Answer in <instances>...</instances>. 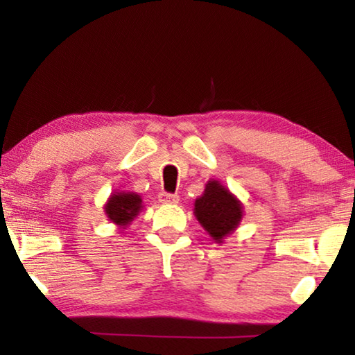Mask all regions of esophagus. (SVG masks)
Returning a JSON list of instances; mask_svg holds the SVG:
<instances>
[{
	"instance_id": "esophagus-1",
	"label": "esophagus",
	"mask_w": 355,
	"mask_h": 355,
	"mask_svg": "<svg viewBox=\"0 0 355 355\" xmlns=\"http://www.w3.org/2000/svg\"><path fill=\"white\" fill-rule=\"evenodd\" d=\"M158 200L163 203V205H171V203L178 202V196L169 194V192H161V194L158 196Z\"/></svg>"
}]
</instances>
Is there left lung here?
Segmentation results:
<instances>
[{"label": "left lung", "mask_w": 355, "mask_h": 355, "mask_svg": "<svg viewBox=\"0 0 355 355\" xmlns=\"http://www.w3.org/2000/svg\"><path fill=\"white\" fill-rule=\"evenodd\" d=\"M194 216L214 243H224L241 224L244 207L219 180H209L194 202Z\"/></svg>", "instance_id": "8db88e82"}]
</instances>
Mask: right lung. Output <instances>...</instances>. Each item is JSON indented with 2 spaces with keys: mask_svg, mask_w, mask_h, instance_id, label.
Here are the masks:
<instances>
[{
  "mask_svg": "<svg viewBox=\"0 0 355 355\" xmlns=\"http://www.w3.org/2000/svg\"><path fill=\"white\" fill-rule=\"evenodd\" d=\"M142 208L141 196L130 191H114L103 207L106 218L119 228H127Z\"/></svg>",
  "mask_w": 355,
  "mask_h": 355,
  "instance_id": "obj_1",
  "label": "right lung"
}]
</instances>
